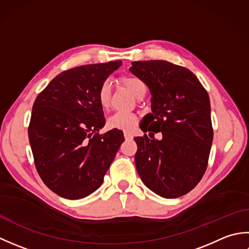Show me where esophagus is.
<instances>
[{"label": "esophagus", "mask_w": 249, "mask_h": 249, "mask_svg": "<svg viewBox=\"0 0 249 249\" xmlns=\"http://www.w3.org/2000/svg\"><path fill=\"white\" fill-rule=\"evenodd\" d=\"M124 137L126 140H131L133 139V135H131L130 133H124Z\"/></svg>", "instance_id": "obj_1"}]
</instances>
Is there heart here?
<instances>
[{"instance_id": "heart-1", "label": "heart", "mask_w": 249, "mask_h": 249, "mask_svg": "<svg viewBox=\"0 0 249 249\" xmlns=\"http://www.w3.org/2000/svg\"><path fill=\"white\" fill-rule=\"evenodd\" d=\"M121 82L123 86L128 89L135 96L138 95L141 91L146 89L144 82L135 76H123L121 78ZM97 98L100 107L104 109L109 108L111 102V88L108 82H104L100 86ZM138 123L136 116L127 112H115L110 115L107 120V126L111 129H120L123 131H130L135 128V126Z\"/></svg>"}]
</instances>
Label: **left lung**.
<instances>
[{
	"label": "left lung",
	"mask_w": 249,
	"mask_h": 249,
	"mask_svg": "<svg viewBox=\"0 0 249 249\" xmlns=\"http://www.w3.org/2000/svg\"><path fill=\"white\" fill-rule=\"evenodd\" d=\"M152 95V113L141 129L161 132L157 141L136 137L137 171L142 182L162 198L186 195L197 186L208 167L213 128L208 92L189 70L170 62L138 61L129 68Z\"/></svg>",
	"instance_id": "1"
}]
</instances>
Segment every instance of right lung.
<instances>
[{
    "label": "right lung",
    "mask_w": 249,
    "mask_h": 249,
    "mask_svg": "<svg viewBox=\"0 0 249 249\" xmlns=\"http://www.w3.org/2000/svg\"><path fill=\"white\" fill-rule=\"evenodd\" d=\"M122 61L78 66L61 72L38 94L29 140L36 170L60 197L82 199L103 184L124 141L123 131H98L105 116L97 93Z\"/></svg>",
    "instance_id": "1"
}]
</instances>
